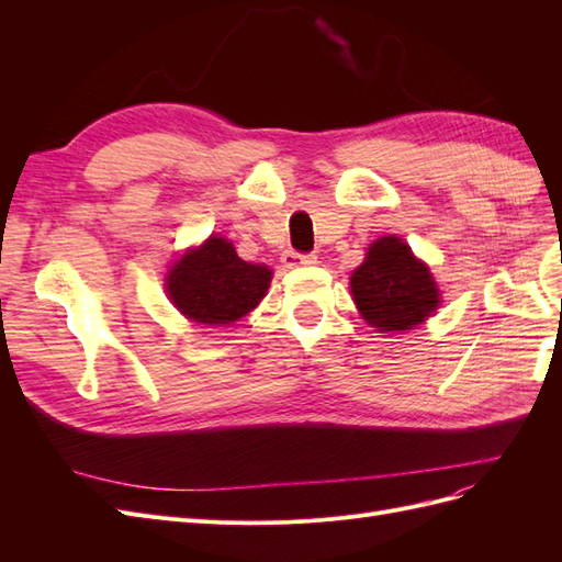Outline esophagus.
<instances>
[{
    "label": "esophagus",
    "instance_id": "obj_1",
    "mask_svg": "<svg viewBox=\"0 0 562 562\" xmlns=\"http://www.w3.org/2000/svg\"><path fill=\"white\" fill-rule=\"evenodd\" d=\"M281 262H283V267H288V269H293V267H310V265H316V255H314V252L285 250Z\"/></svg>",
    "mask_w": 562,
    "mask_h": 562
}]
</instances>
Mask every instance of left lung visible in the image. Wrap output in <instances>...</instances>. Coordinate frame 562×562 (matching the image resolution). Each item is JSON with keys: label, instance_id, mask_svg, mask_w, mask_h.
<instances>
[{"label": "left lung", "instance_id": "8db88e82", "mask_svg": "<svg viewBox=\"0 0 562 562\" xmlns=\"http://www.w3.org/2000/svg\"><path fill=\"white\" fill-rule=\"evenodd\" d=\"M351 293L361 316L380 333L411 330L438 307V288L398 236L368 248L366 262L351 274Z\"/></svg>", "mask_w": 562, "mask_h": 562}]
</instances>
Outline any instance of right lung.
Returning <instances> with one entry per match:
<instances>
[{
    "label": "right lung",
    "mask_w": 562,
    "mask_h": 562,
    "mask_svg": "<svg viewBox=\"0 0 562 562\" xmlns=\"http://www.w3.org/2000/svg\"><path fill=\"white\" fill-rule=\"evenodd\" d=\"M271 281L265 265H248L227 239L211 236L184 252L168 271L166 288L176 307L196 323L225 326L258 307Z\"/></svg>",
    "instance_id": "right-lung-1"
}]
</instances>
